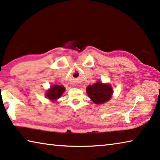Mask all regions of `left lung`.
<instances>
[{
  "instance_id": "1",
  "label": "left lung",
  "mask_w": 160,
  "mask_h": 160,
  "mask_svg": "<svg viewBox=\"0 0 160 160\" xmlns=\"http://www.w3.org/2000/svg\"><path fill=\"white\" fill-rule=\"evenodd\" d=\"M87 93L89 98L95 104H102L110 100L112 95L110 85L98 82L87 88Z\"/></svg>"
}]
</instances>
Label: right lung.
<instances>
[{
    "label": "right lung",
    "instance_id": "1",
    "mask_svg": "<svg viewBox=\"0 0 160 160\" xmlns=\"http://www.w3.org/2000/svg\"><path fill=\"white\" fill-rule=\"evenodd\" d=\"M65 91V88L60 85H52L46 92V97L51 100H55L60 98Z\"/></svg>",
    "mask_w": 160,
    "mask_h": 160
}]
</instances>
